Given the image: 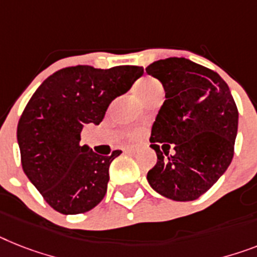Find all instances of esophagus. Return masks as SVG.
I'll use <instances>...</instances> for the list:
<instances>
[{
	"mask_svg": "<svg viewBox=\"0 0 257 257\" xmlns=\"http://www.w3.org/2000/svg\"><path fill=\"white\" fill-rule=\"evenodd\" d=\"M138 148H139L138 144H127V146H124L123 147V151L128 152V154H133V152L137 151Z\"/></svg>",
	"mask_w": 257,
	"mask_h": 257,
	"instance_id": "1",
	"label": "esophagus"
}]
</instances>
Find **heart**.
Segmentation results:
<instances>
[{
	"mask_svg": "<svg viewBox=\"0 0 257 257\" xmlns=\"http://www.w3.org/2000/svg\"><path fill=\"white\" fill-rule=\"evenodd\" d=\"M137 90L142 97V99L147 102L148 99H151L156 94H163V85L158 80H155V78L146 77L138 82ZM139 135H141V131L139 130H131L128 133V137L130 138H137Z\"/></svg>",
	"mask_w": 257,
	"mask_h": 257,
	"instance_id": "1",
	"label": "heart"
}]
</instances>
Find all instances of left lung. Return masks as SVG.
I'll list each match as a JSON object with an SVG mask.
<instances>
[{
    "label": "left lung",
    "instance_id": "8db88e82",
    "mask_svg": "<svg viewBox=\"0 0 257 257\" xmlns=\"http://www.w3.org/2000/svg\"><path fill=\"white\" fill-rule=\"evenodd\" d=\"M146 71L160 80L165 90L150 138L158 162L147 180L167 198L197 200L234 158L236 103L217 72L185 57L155 61ZM171 147L175 152L169 155Z\"/></svg>",
    "mask_w": 257,
    "mask_h": 257
}]
</instances>
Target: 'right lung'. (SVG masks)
Instances as JSON below:
<instances>
[{"label":"right lung","instance_id":"obj_1","mask_svg":"<svg viewBox=\"0 0 257 257\" xmlns=\"http://www.w3.org/2000/svg\"><path fill=\"white\" fill-rule=\"evenodd\" d=\"M143 75V67L97 69L76 65L55 72L27 102L17 128L23 172L44 201L61 214H82L106 194L109 167L122 151L95 154L81 131L99 124L110 102Z\"/></svg>","mask_w":257,"mask_h":257}]
</instances>
